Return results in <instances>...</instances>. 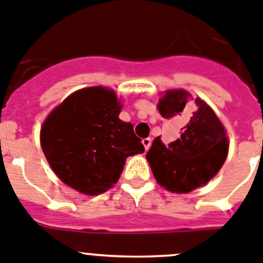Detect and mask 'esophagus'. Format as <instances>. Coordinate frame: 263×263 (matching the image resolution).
Segmentation results:
<instances>
[{
  "label": "esophagus",
  "mask_w": 263,
  "mask_h": 263,
  "mask_svg": "<svg viewBox=\"0 0 263 263\" xmlns=\"http://www.w3.org/2000/svg\"><path fill=\"white\" fill-rule=\"evenodd\" d=\"M141 143H143L145 151H148L149 146H151V144H152V140H151V137H146V139H143V140H141Z\"/></svg>",
  "instance_id": "esophagus-1"
}]
</instances>
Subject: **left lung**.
<instances>
[{"label": "left lung", "instance_id": "8db88e82", "mask_svg": "<svg viewBox=\"0 0 263 263\" xmlns=\"http://www.w3.org/2000/svg\"><path fill=\"white\" fill-rule=\"evenodd\" d=\"M158 111L179 128V136L167 145L156 137L146 160L161 186L173 193H190L223 166L228 155L226 129L202 99L184 90L166 91Z\"/></svg>", "mask_w": 263, "mask_h": 263}]
</instances>
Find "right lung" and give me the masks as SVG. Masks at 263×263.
<instances>
[{"label": "right lung", "instance_id": "obj_1", "mask_svg": "<svg viewBox=\"0 0 263 263\" xmlns=\"http://www.w3.org/2000/svg\"><path fill=\"white\" fill-rule=\"evenodd\" d=\"M112 90L87 87L52 111L40 131L48 164L68 186L98 195L117 183L128 156L144 152L131 123L118 118Z\"/></svg>", "mask_w": 263, "mask_h": 263}]
</instances>
